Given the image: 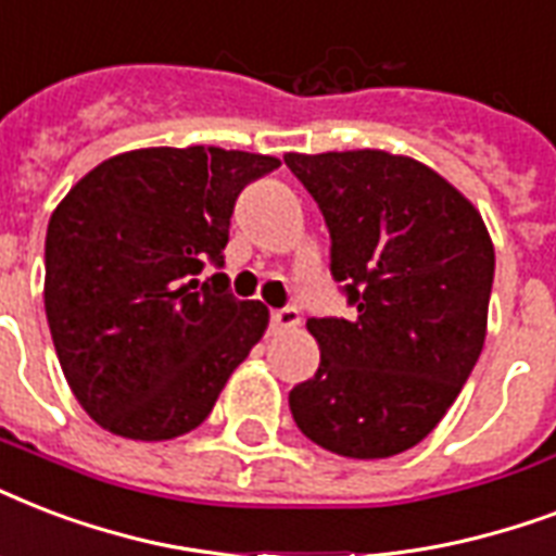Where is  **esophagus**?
<instances>
[{"label":"esophagus","instance_id":"obj_1","mask_svg":"<svg viewBox=\"0 0 556 556\" xmlns=\"http://www.w3.org/2000/svg\"><path fill=\"white\" fill-rule=\"evenodd\" d=\"M273 325L278 330H295L301 325V316L295 307H281V309H273Z\"/></svg>","mask_w":556,"mask_h":556}]
</instances>
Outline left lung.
I'll return each mask as SVG.
<instances>
[{
    "mask_svg": "<svg viewBox=\"0 0 556 556\" xmlns=\"http://www.w3.org/2000/svg\"><path fill=\"white\" fill-rule=\"evenodd\" d=\"M330 229L351 318H307L321 363L290 391L309 441L345 458L420 443L462 394L488 337L496 252L479 208L389 150L287 153Z\"/></svg>",
    "mask_w": 556,
    "mask_h": 556,
    "instance_id": "obj_1",
    "label": "left lung"
}]
</instances>
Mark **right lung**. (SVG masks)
Returning <instances> with one entry per match:
<instances>
[{
  "label": "right lung",
  "mask_w": 556,
  "mask_h": 556,
  "mask_svg": "<svg viewBox=\"0 0 556 556\" xmlns=\"http://www.w3.org/2000/svg\"><path fill=\"white\" fill-rule=\"evenodd\" d=\"M281 159L223 148H141L92 167L51 211L46 316L84 412L130 441H170L211 415L261 342L269 309L238 301L223 264L243 185Z\"/></svg>",
  "instance_id": "obj_1"
}]
</instances>
